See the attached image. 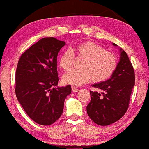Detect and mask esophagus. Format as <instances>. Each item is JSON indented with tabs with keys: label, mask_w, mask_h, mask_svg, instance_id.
Masks as SVG:
<instances>
[{
	"label": "esophagus",
	"mask_w": 149,
	"mask_h": 149,
	"mask_svg": "<svg viewBox=\"0 0 149 149\" xmlns=\"http://www.w3.org/2000/svg\"><path fill=\"white\" fill-rule=\"evenodd\" d=\"M72 91L74 92V93L78 92V91H79V89H77V88L75 87H72Z\"/></svg>",
	"instance_id": "34e87169"
}]
</instances>
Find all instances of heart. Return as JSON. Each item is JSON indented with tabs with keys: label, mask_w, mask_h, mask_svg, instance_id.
<instances>
[{
	"label": "heart",
	"mask_w": 149,
	"mask_h": 149,
	"mask_svg": "<svg viewBox=\"0 0 149 149\" xmlns=\"http://www.w3.org/2000/svg\"><path fill=\"white\" fill-rule=\"evenodd\" d=\"M74 56L82 58L80 70H74L65 74L62 78L65 84L80 86L92 79L95 83L107 80L116 69L118 58L112 52L92 41L77 45L60 54L59 65L64 71L72 66Z\"/></svg>",
	"instance_id": "heart-1"
}]
</instances>
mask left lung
I'll return each instance as SVG.
<instances>
[{
	"label": "left lung",
	"mask_w": 149,
	"mask_h": 149,
	"mask_svg": "<svg viewBox=\"0 0 149 149\" xmlns=\"http://www.w3.org/2000/svg\"><path fill=\"white\" fill-rule=\"evenodd\" d=\"M114 46L116 44L113 43ZM120 59L111 77L93 84L99 91H90L91 101L87 112L95 123L108 125L120 120L127 112L135 85V72L126 52L120 49Z\"/></svg>",
	"instance_id": "left-lung-1"
}]
</instances>
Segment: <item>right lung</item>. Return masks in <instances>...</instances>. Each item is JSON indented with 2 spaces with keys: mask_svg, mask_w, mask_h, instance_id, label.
<instances>
[{
  "mask_svg": "<svg viewBox=\"0 0 149 149\" xmlns=\"http://www.w3.org/2000/svg\"><path fill=\"white\" fill-rule=\"evenodd\" d=\"M64 41L45 37L22 54L16 71V97L35 122L49 125L63 112L65 99L72 92L70 85L57 87V56Z\"/></svg>",
  "mask_w": 149,
  "mask_h": 149,
  "instance_id": "add662e5",
  "label": "right lung"
}]
</instances>
